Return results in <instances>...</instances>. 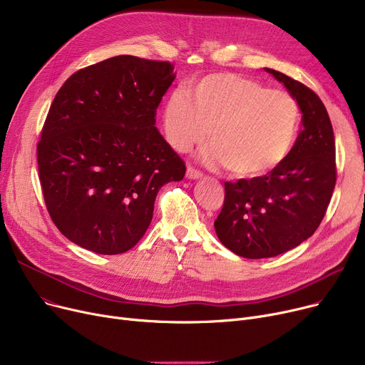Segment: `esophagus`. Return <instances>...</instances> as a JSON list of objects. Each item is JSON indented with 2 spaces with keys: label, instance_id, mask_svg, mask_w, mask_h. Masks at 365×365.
<instances>
[{
  "label": "esophagus",
  "instance_id": "obj_1",
  "mask_svg": "<svg viewBox=\"0 0 365 365\" xmlns=\"http://www.w3.org/2000/svg\"><path fill=\"white\" fill-rule=\"evenodd\" d=\"M186 176H187L189 179H200V178H202V173H201L200 170L194 168L192 165H187V171H186Z\"/></svg>",
  "mask_w": 365,
  "mask_h": 365
}]
</instances>
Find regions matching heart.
<instances>
[{
    "label": "heart",
    "instance_id": "b5f03b06",
    "mask_svg": "<svg viewBox=\"0 0 365 365\" xmlns=\"http://www.w3.org/2000/svg\"><path fill=\"white\" fill-rule=\"evenodd\" d=\"M299 124L292 94L225 72L205 76L186 93H173L164 108V131L173 148L192 150L210 131L213 146L207 160L240 178H257L279 165L294 145Z\"/></svg>",
    "mask_w": 365,
    "mask_h": 365
}]
</instances>
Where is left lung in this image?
Returning <instances> with one entry per match:
<instances>
[{
	"mask_svg": "<svg viewBox=\"0 0 365 365\" xmlns=\"http://www.w3.org/2000/svg\"><path fill=\"white\" fill-rule=\"evenodd\" d=\"M266 71L297 101L303 130L269 173L225 182L216 234L226 248L247 259L274 257L308 240L327 212L337 178L334 133L324 103L304 84Z\"/></svg>",
	"mask_w": 365,
	"mask_h": 365,
	"instance_id": "1",
	"label": "left lung"
}]
</instances>
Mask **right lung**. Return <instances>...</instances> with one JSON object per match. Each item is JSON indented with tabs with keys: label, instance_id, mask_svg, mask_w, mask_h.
<instances>
[{
	"label": "right lung",
	"instance_id": "add662e5",
	"mask_svg": "<svg viewBox=\"0 0 365 365\" xmlns=\"http://www.w3.org/2000/svg\"><path fill=\"white\" fill-rule=\"evenodd\" d=\"M170 62L115 56L72 73L57 91L36 145L48 215L72 242L99 255L136 245L158 190L185 163L155 127L175 81Z\"/></svg>",
	"mask_w": 365,
	"mask_h": 365
}]
</instances>
